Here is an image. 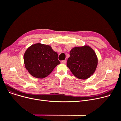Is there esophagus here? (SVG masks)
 <instances>
[{"label": "esophagus", "instance_id": "esophagus-1", "mask_svg": "<svg viewBox=\"0 0 121 121\" xmlns=\"http://www.w3.org/2000/svg\"><path fill=\"white\" fill-rule=\"evenodd\" d=\"M62 63H63V64H65V63H66V60H63V61H61V62Z\"/></svg>", "mask_w": 121, "mask_h": 121}]
</instances>
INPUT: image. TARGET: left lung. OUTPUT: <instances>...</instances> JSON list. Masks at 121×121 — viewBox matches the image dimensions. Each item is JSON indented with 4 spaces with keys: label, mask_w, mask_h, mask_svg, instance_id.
<instances>
[{
    "label": "left lung",
    "mask_w": 121,
    "mask_h": 121,
    "mask_svg": "<svg viewBox=\"0 0 121 121\" xmlns=\"http://www.w3.org/2000/svg\"><path fill=\"white\" fill-rule=\"evenodd\" d=\"M67 67L72 73L79 79H85L91 77L98 64V59L94 51L89 47H75L69 52Z\"/></svg>",
    "instance_id": "left-lung-1"
}]
</instances>
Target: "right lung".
I'll return each mask as SVG.
<instances>
[{
	"label": "right lung",
	"mask_w": 121,
	"mask_h": 121,
	"mask_svg": "<svg viewBox=\"0 0 121 121\" xmlns=\"http://www.w3.org/2000/svg\"><path fill=\"white\" fill-rule=\"evenodd\" d=\"M23 59L28 72L38 78L47 77L57 65L60 64L57 53L50 46L40 43L28 48L24 54Z\"/></svg>",
	"instance_id": "right-lung-1"
}]
</instances>
